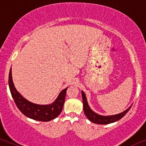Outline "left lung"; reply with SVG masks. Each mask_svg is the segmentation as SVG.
Wrapping results in <instances>:
<instances>
[{
  "instance_id": "left-lung-1",
  "label": "left lung",
  "mask_w": 146,
  "mask_h": 146,
  "mask_svg": "<svg viewBox=\"0 0 146 146\" xmlns=\"http://www.w3.org/2000/svg\"><path fill=\"white\" fill-rule=\"evenodd\" d=\"M82 101H83V107H84V111L85 113L86 116L89 118V120L91 122L96 123V124L100 125H106L110 124V123L116 122L118 121L121 118H122L126 113H127L128 111L130 110L131 107H129L127 110L124 111L122 113H119V114L113 115V116H100V115L97 114L95 112L91 110L90 107H89L87 103V100H86V98L85 94L83 91H82Z\"/></svg>"
}]
</instances>
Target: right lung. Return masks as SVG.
<instances>
[{"label": "right lung", "mask_w": 146, "mask_h": 146, "mask_svg": "<svg viewBox=\"0 0 146 146\" xmlns=\"http://www.w3.org/2000/svg\"><path fill=\"white\" fill-rule=\"evenodd\" d=\"M9 86L11 94L16 105L27 117L36 121L47 122L54 119L60 115L64 104L66 89L60 93L52 104L49 105H39L28 101L15 89L12 78V68L9 73Z\"/></svg>", "instance_id": "obj_1"}]
</instances>
